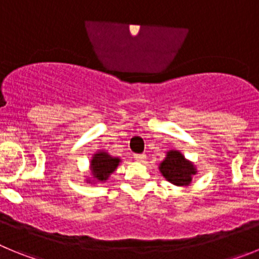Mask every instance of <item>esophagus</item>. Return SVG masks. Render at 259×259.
Instances as JSON below:
<instances>
[{
  "label": "esophagus",
  "mask_w": 259,
  "mask_h": 259,
  "mask_svg": "<svg viewBox=\"0 0 259 259\" xmlns=\"http://www.w3.org/2000/svg\"><path fill=\"white\" fill-rule=\"evenodd\" d=\"M135 161L137 162H144L146 159V155L145 154H135Z\"/></svg>",
  "instance_id": "esophagus-1"
}]
</instances>
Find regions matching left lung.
Masks as SVG:
<instances>
[{
    "label": "left lung",
    "mask_w": 259,
    "mask_h": 259,
    "mask_svg": "<svg viewBox=\"0 0 259 259\" xmlns=\"http://www.w3.org/2000/svg\"><path fill=\"white\" fill-rule=\"evenodd\" d=\"M158 168L167 182L178 187L191 185L193 176L198 172L193 162L187 159L182 152L176 149L167 150L166 157L159 163Z\"/></svg>",
    "instance_id": "1"
}]
</instances>
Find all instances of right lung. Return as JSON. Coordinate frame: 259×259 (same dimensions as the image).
<instances>
[{
  "instance_id": "add662e5",
  "label": "right lung",
  "mask_w": 259,
  "mask_h": 259,
  "mask_svg": "<svg viewBox=\"0 0 259 259\" xmlns=\"http://www.w3.org/2000/svg\"><path fill=\"white\" fill-rule=\"evenodd\" d=\"M122 159L119 157L109 154L106 150H97L92 154L91 162H89V174L85 176V182L89 184H100L109 180L110 175L118 168L119 163Z\"/></svg>"
}]
</instances>
